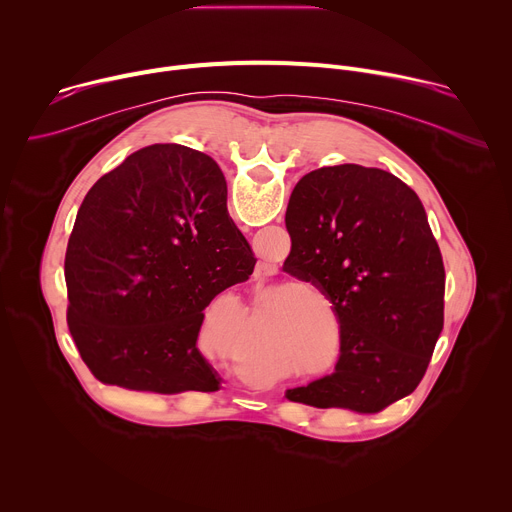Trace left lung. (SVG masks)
Segmentation results:
<instances>
[{
  "label": "left lung",
  "instance_id": "1",
  "mask_svg": "<svg viewBox=\"0 0 512 512\" xmlns=\"http://www.w3.org/2000/svg\"><path fill=\"white\" fill-rule=\"evenodd\" d=\"M283 269L332 302L340 356L332 375L289 401L379 413L411 395L444 328L446 271L419 196L379 168L306 174L289 196Z\"/></svg>",
  "mask_w": 512,
  "mask_h": 512
}]
</instances>
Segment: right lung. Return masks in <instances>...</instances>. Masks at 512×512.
I'll return each instance as SVG.
<instances>
[{
  "label": "right lung",
  "mask_w": 512,
  "mask_h": 512,
  "mask_svg": "<svg viewBox=\"0 0 512 512\" xmlns=\"http://www.w3.org/2000/svg\"><path fill=\"white\" fill-rule=\"evenodd\" d=\"M255 263L218 164L186 145H148L79 208L64 259L68 330L105 385L218 391L221 377L196 346L204 308Z\"/></svg>",
  "instance_id": "right-lung-1"
}]
</instances>
